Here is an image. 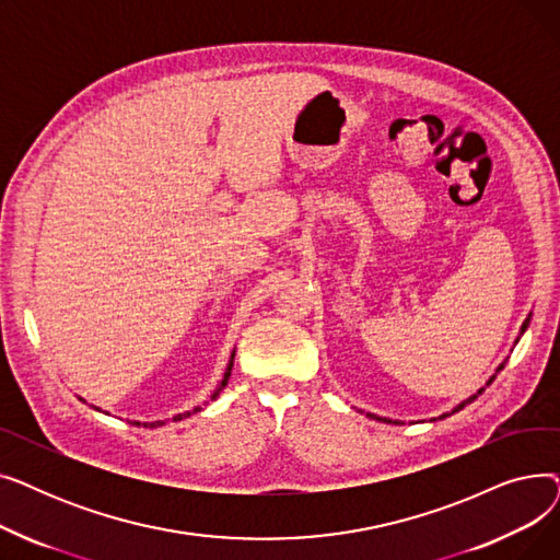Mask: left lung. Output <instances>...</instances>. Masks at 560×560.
Listing matches in <instances>:
<instances>
[{"label": "left lung", "instance_id": "1", "mask_svg": "<svg viewBox=\"0 0 560 560\" xmlns=\"http://www.w3.org/2000/svg\"><path fill=\"white\" fill-rule=\"evenodd\" d=\"M526 325H528V317H526V322H524V325H522V331H524V329H526ZM490 384H492V378H490V381H488V386H490ZM472 399H475V397H472ZM472 399H467V401H472ZM467 401H463V404H460V406H456V410H460V408H465V404H467ZM456 410H452V413H456ZM370 418H374V416H370ZM443 418H445V416H443ZM376 420H378V418H376ZM386 422H390V420H386Z\"/></svg>", "mask_w": 560, "mask_h": 560}]
</instances>
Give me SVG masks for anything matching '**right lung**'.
Returning <instances> with one entry per match:
<instances>
[{
  "label": "right lung",
  "instance_id": "right-lung-1",
  "mask_svg": "<svg viewBox=\"0 0 560 560\" xmlns=\"http://www.w3.org/2000/svg\"><path fill=\"white\" fill-rule=\"evenodd\" d=\"M231 368H233V357H231V363H229V368H226V374H224V378H222V384H220L218 393H220V390L226 386V381H229V376H231ZM218 393H215V395H218ZM215 395H213V397H215ZM188 416H190V413H188ZM174 420H182V416H176ZM133 424H136V422H133ZM159 424H161V422H159ZM142 427H147V424H142ZM152 427H154V424H152Z\"/></svg>",
  "mask_w": 560,
  "mask_h": 560
}]
</instances>
